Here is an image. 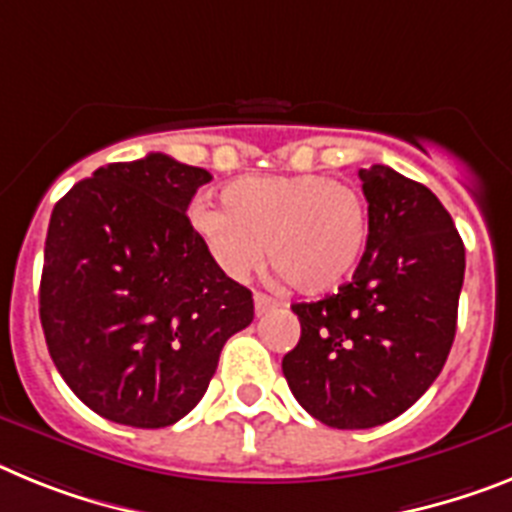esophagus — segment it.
<instances>
[{"label": "esophagus", "mask_w": 512, "mask_h": 512, "mask_svg": "<svg viewBox=\"0 0 512 512\" xmlns=\"http://www.w3.org/2000/svg\"><path fill=\"white\" fill-rule=\"evenodd\" d=\"M277 300L269 298V295H264V292H256L253 295V308H256V316H264V313H269V310L277 308Z\"/></svg>", "instance_id": "obj_1"}]
</instances>
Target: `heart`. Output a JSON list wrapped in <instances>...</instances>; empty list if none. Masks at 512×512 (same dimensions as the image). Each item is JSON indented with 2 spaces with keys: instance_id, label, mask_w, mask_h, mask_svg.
<instances>
[{
  "instance_id": "b5f03b06",
  "label": "heart",
  "mask_w": 512,
  "mask_h": 512,
  "mask_svg": "<svg viewBox=\"0 0 512 512\" xmlns=\"http://www.w3.org/2000/svg\"><path fill=\"white\" fill-rule=\"evenodd\" d=\"M222 209L196 202L191 227L230 279L251 277L266 259L292 290L321 295L355 272L368 243V204L355 186L318 173H269L230 181Z\"/></svg>"
}]
</instances>
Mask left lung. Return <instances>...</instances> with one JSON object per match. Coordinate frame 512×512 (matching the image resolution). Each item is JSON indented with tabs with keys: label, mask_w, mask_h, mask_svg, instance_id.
I'll list each match as a JSON object with an SVG mask.
<instances>
[{
	"label": "left lung",
	"mask_w": 512,
	"mask_h": 512,
	"mask_svg": "<svg viewBox=\"0 0 512 512\" xmlns=\"http://www.w3.org/2000/svg\"><path fill=\"white\" fill-rule=\"evenodd\" d=\"M368 246L352 282L298 303L300 342L282 360L292 396L336 430L404 414L443 370L456 336L466 251L448 209L388 165L360 170Z\"/></svg>",
	"instance_id": "obj_1"
}]
</instances>
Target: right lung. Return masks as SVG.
Wrapping results in <instances>:
<instances>
[{
    "mask_svg": "<svg viewBox=\"0 0 512 512\" xmlns=\"http://www.w3.org/2000/svg\"><path fill=\"white\" fill-rule=\"evenodd\" d=\"M212 181L163 152L74 183L48 222L41 326L74 396L119 425L168 427L207 393L251 290L214 266L186 209Z\"/></svg>",
    "mask_w": 512,
    "mask_h": 512,
    "instance_id": "right-lung-1",
    "label": "right lung"
}]
</instances>
